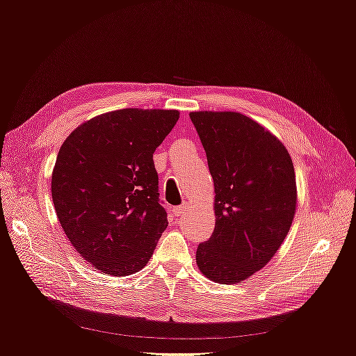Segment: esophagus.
Instances as JSON below:
<instances>
[{
	"label": "esophagus",
	"instance_id": "1",
	"mask_svg": "<svg viewBox=\"0 0 356 356\" xmlns=\"http://www.w3.org/2000/svg\"><path fill=\"white\" fill-rule=\"evenodd\" d=\"M190 208V204L187 203V202H184V203H181L179 207H175L174 208V213L177 215V217H179V215H182V213H186V211Z\"/></svg>",
	"mask_w": 356,
	"mask_h": 356
}]
</instances>
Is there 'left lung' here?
Returning a JSON list of instances; mask_svg holds the SVG:
<instances>
[{
    "instance_id": "8db88e82",
    "label": "left lung",
    "mask_w": 356,
    "mask_h": 356,
    "mask_svg": "<svg viewBox=\"0 0 356 356\" xmlns=\"http://www.w3.org/2000/svg\"><path fill=\"white\" fill-rule=\"evenodd\" d=\"M215 188V229L197 246L199 270L218 284H238L272 260L297 204L293 160L284 144L234 111L190 113Z\"/></svg>"
}]
</instances>
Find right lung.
I'll return each mask as SVG.
<instances>
[{"instance_id":"right-lung-1","label":"right lung","mask_w":356,"mask_h":356,"mask_svg":"<svg viewBox=\"0 0 356 356\" xmlns=\"http://www.w3.org/2000/svg\"><path fill=\"white\" fill-rule=\"evenodd\" d=\"M178 118L177 110H117L84 122L62 144L53 204L74 250L98 270H141L166 230L153 154Z\"/></svg>"}]
</instances>
